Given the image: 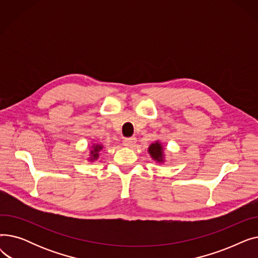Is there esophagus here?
<instances>
[{
    "instance_id": "obj_1",
    "label": "esophagus",
    "mask_w": 258,
    "mask_h": 258,
    "mask_svg": "<svg viewBox=\"0 0 258 258\" xmlns=\"http://www.w3.org/2000/svg\"><path fill=\"white\" fill-rule=\"evenodd\" d=\"M136 142H137V139L135 137H130V138H124L123 139V144L127 147H133Z\"/></svg>"
}]
</instances>
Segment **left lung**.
<instances>
[{
  "label": "left lung",
  "mask_w": 258,
  "mask_h": 258,
  "mask_svg": "<svg viewBox=\"0 0 258 258\" xmlns=\"http://www.w3.org/2000/svg\"><path fill=\"white\" fill-rule=\"evenodd\" d=\"M148 152H150L151 156H152L155 160H157V161H159V162L163 160V158H162V146H161L160 143L156 142V143L152 144V145L150 146V148H148Z\"/></svg>",
  "instance_id": "obj_1"
}]
</instances>
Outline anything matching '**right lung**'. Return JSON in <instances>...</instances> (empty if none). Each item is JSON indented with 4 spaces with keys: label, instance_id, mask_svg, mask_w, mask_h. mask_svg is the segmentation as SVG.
<instances>
[{
    "label": "right lung",
    "instance_id": "add662e5",
    "mask_svg": "<svg viewBox=\"0 0 258 258\" xmlns=\"http://www.w3.org/2000/svg\"><path fill=\"white\" fill-rule=\"evenodd\" d=\"M101 145H96V146H94V151H92L91 152V154H92V160H94V159H97V157H98V152L101 150Z\"/></svg>",
    "mask_w": 258,
    "mask_h": 258
}]
</instances>
